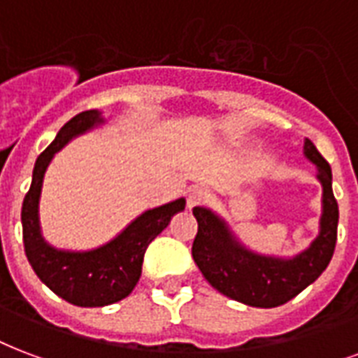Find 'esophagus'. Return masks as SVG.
<instances>
[{
  "mask_svg": "<svg viewBox=\"0 0 358 358\" xmlns=\"http://www.w3.org/2000/svg\"><path fill=\"white\" fill-rule=\"evenodd\" d=\"M209 190L203 189V187H196L189 192V198H187V203L189 208H194V206H200V203H206L209 200Z\"/></svg>",
  "mask_w": 358,
  "mask_h": 358,
  "instance_id": "1",
  "label": "esophagus"
}]
</instances>
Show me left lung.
<instances>
[{
  "label": "left lung",
  "mask_w": 358,
  "mask_h": 358,
  "mask_svg": "<svg viewBox=\"0 0 358 358\" xmlns=\"http://www.w3.org/2000/svg\"><path fill=\"white\" fill-rule=\"evenodd\" d=\"M303 155L317 166V179L322 185L321 230L311 245L292 259L249 251L219 215L206 208L192 209L198 220L192 259L209 285L224 296L252 308H275L300 294L327 270L338 238L332 169L310 139L303 143Z\"/></svg>",
  "instance_id": "8db88e82"
}]
</instances>
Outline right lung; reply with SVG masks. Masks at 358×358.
Segmentation results:
<instances>
[{"mask_svg": "<svg viewBox=\"0 0 358 358\" xmlns=\"http://www.w3.org/2000/svg\"><path fill=\"white\" fill-rule=\"evenodd\" d=\"M103 124L96 109L75 115L62 126L52 143L37 157L31 187L22 203L24 251L37 278L66 302L80 308H101L122 300L141 278L147 247L176 213L185 209V198L149 209L118 234L115 240L92 251H62L43 240L39 198L43 179L55 155L71 139Z\"/></svg>", "mask_w": 358, "mask_h": 358, "instance_id": "add662e5", "label": "right lung"}]
</instances>
